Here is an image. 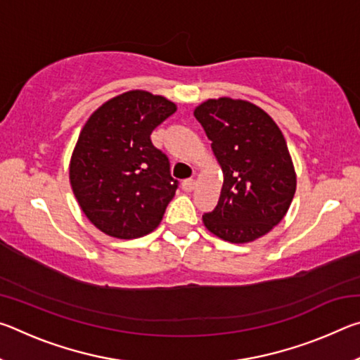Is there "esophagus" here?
<instances>
[{
    "label": "esophagus",
    "instance_id": "34e87169",
    "mask_svg": "<svg viewBox=\"0 0 360 360\" xmlns=\"http://www.w3.org/2000/svg\"><path fill=\"white\" fill-rule=\"evenodd\" d=\"M182 188H184L186 192H192L195 188V179H184L182 181Z\"/></svg>",
    "mask_w": 360,
    "mask_h": 360
}]
</instances>
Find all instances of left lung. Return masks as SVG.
Here are the masks:
<instances>
[{
	"mask_svg": "<svg viewBox=\"0 0 360 360\" xmlns=\"http://www.w3.org/2000/svg\"><path fill=\"white\" fill-rule=\"evenodd\" d=\"M224 173L205 227L230 243H249L281 222L297 178L288 144L264 109L245 100H208L195 109Z\"/></svg>",
	"mask_w": 360,
	"mask_h": 360,
	"instance_id": "obj_1",
	"label": "left lung"
}]
</instances>
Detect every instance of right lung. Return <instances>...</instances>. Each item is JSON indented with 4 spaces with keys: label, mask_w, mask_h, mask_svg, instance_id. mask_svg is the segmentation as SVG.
<instances>
[{
    "label": "right lung",
    "mask_w": 360,
    "mask_h": 360,
    "mask_svg": "<svg viewBox=\"0 0 360 360\" xmlns=\"http://www.w3.org/2000/svg\"><path fill=\"white\" fill-rule=\"evenodd\" d=\"M174 111V103L160 95L130 90L85 122L71 157L70 182L84 214L103 233L131 240L160 224L178 181L150 133Z\"/></svg>",
    "instance_id": "1"
}]
</instances>
